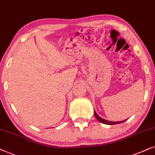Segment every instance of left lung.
I'll return each mask as SVG.
<instances>
[{"label": "left lung", "instance_id": "8db88e82", "mask_svg": "<svg viewBox=\"0 0 155 155\" xmlns=\"http://www.w3.org/2000/svg\"><path fill=\"white\" fill-rule=\"evenodd\" d=\"M94 115L95 116H96V119L98 120V121H100L101 123H104V124H106V125H115V124H119V123H122L123 122H125L126 120H123V121H119V122H112V121H109V120H105L104 118H102V117H101L100 116H98V115H97V113H96V111L94 110Z\"/></svg>", "mask_w": 155, "mask_h": 155}]
</instances>
